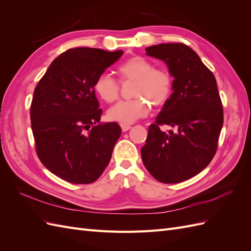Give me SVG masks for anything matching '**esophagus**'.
<instances>
[{"label":"esophagus","mask_w":251,"mask_h":251,"mask_svg":"<svg viewBox=\"0 0 251 251\" xmlns=\"http://www.w3.org/2000/svg\"><path fill=\"white\" fill-rule=\"evenodd\" d=\"M120 126H121V130H123V132H126L132 127L130 125H124V124H121Z\"/></svg>","instance_id":"obj_1"}]
</instances>
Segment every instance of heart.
I'll return each mask as SVG.
<instances>
[{
  "instance_id": "1",
  "label": "heart",
  "mask_w": 251,
  "mask_h": 251,
  "mask_svg": "<svg viewBox=\"0 0 251 251\" xmlns=\"http://www.w3.org/2000/svg\"><path fill=\"white\" fill-rule=\"evenodd\" d=\"M117 72L123 81H134L133 100L116 103L108 111L111 120L130 125L146 117L153 107H162L170 100L173 91V77L165 68L155 67L150 59L136 55L118 66ZM94 90L102 100L113 102L118 100L120 85L109 74H100L95 79Z\"/></svg>"
}]
</instances>
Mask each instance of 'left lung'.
<instances>
[{"label":"left lung","mask_w":251,"mask_h":251,"mask_svg":"<svg viewBox=\"0 0 251 251\" xmlns=\"http://www.w3.org/2000/svg\"><path fill=\"white\" fill-rule=\"evenodd\" d=\"M146 51L168 65L174 80L170 100L149 127L142 161L159 182L179 183L199 174L214 158L224 120L222 101L214 74L192 48L171 43ZM163 124L177 132L161 131Z\"/></svg>","instance_id":"8db88e82"}]
</instances>
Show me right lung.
I'll list each match as a JSON object with an SVG mask.
<instances>
[{
	"mask_svg": "<svg viewBox=\"0 0 251 251\" xmlns=\"http://www.w3.org/2000/svg\"><path fill=\"white\" fill-rule=\"evenodd\" d=\"M123 53L69 49L53 60L35 87L30 119L36 154L52 174L70 183L100 178L120 137L118 124H100L102 110L94 82Z\"/></svg>",
	"mask_w": 251,
	"mask_h": 251,
	"instance_id": "1",
	"label": "right lung"
}]
</instances>
